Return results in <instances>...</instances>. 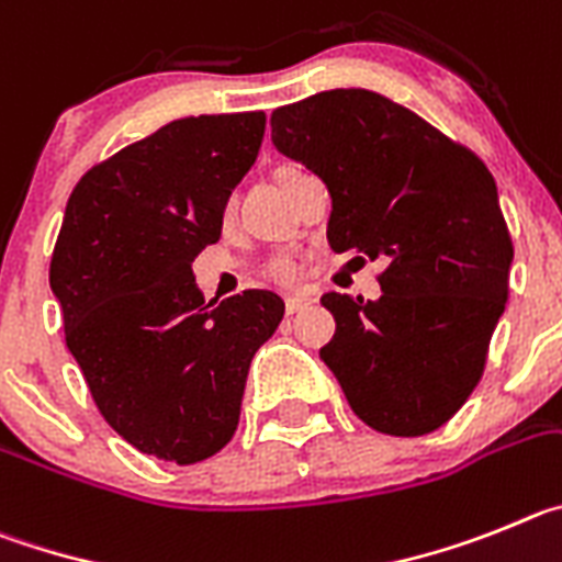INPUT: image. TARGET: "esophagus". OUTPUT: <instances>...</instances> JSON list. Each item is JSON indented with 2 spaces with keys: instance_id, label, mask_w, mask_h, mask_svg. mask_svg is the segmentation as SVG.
Listing matches in <instances>:
<instances>
[{
  "instance_id": "34e87169",
  "label": "esophagus",
  "mask_w": 562,
  "mask_h": 562,
  "mask_svg": "<svg viewBox=\"0 0 562 562\" xmlns=\"http://www.w3.org/2000/svg\"><path fill=\"white\" fill-rule=\"evenodd\" d=\"M307 305H311V302H307L305 296H288V300H285V313H288V316H293V313L305 311Z\"/></svg>"
}]
</instances>
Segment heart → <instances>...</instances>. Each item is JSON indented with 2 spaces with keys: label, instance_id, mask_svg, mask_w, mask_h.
<instances>
[{
  "label": "heart",
  "instance_id": "obj_1",
  "mask_svg": "<svg viewBox=\"0 0 562 562\" xmlns=\"http://www.w3.org/2000/svg\"><path fill=\"white\" fill-rule=\"evenodd\" d=\"M271 274H274V280L280 282H296L300 269H296V262L293 260H277L274 266H271Z\"/></svg>",
  "mask_w": 562,
  "mask_h": 562
}]
</instances>
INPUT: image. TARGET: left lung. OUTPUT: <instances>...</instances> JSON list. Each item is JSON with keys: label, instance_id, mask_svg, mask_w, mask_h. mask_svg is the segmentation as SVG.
I'll return each mask as SVG.
<instances>
[{"label": "left lung", "instance_id": "8db88e82", "mask_svg": "<svg viewBox=\"0 0 562 562\" xmlns=\"http://www.w3.org/2000/svg\"><path fill=\"white\" fill-rule=\"evenodd\" d=\"M271 143L327 184L330 249L386 262L381 300L322 296L336 336L318 356L369 428L437 431L482 381L507 305L513 240L493 173L473 150L367 89L282 105Z\"/></svg>", "mask_w": 562, "mask_h": 562}]
</instances>
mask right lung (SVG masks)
I'll return each mask as SVG.
<instances>
[{
  "label": "right lung",
  "instance_id": "right-lung-1",
  "mask_svg": "<svg viewBox=\"0 0 562 562\" xmlns=\"http://www.w3.org/2000/svg\"><path fill=\"white\" fill-rule=\"evenodd\" d=\"M262 131V111L173 120L94 165L64 212L49 288L69 352L105 423L165 462L229 442L251 358L285 313L271 291L204 302L190 269Z\"/></svg>",
  "mask_w": 562,
  "mask_h": 562
}]
</instances>
